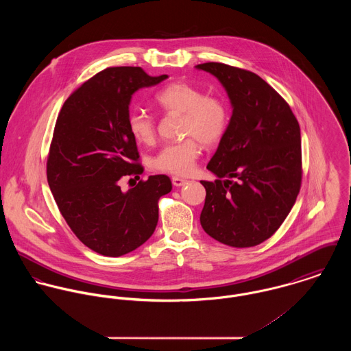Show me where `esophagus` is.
<instances>
[{"label": "esophagus", "instance_id": "esophagus-1", "mask_svg": "<svg viewBox=\"0 0 351 351\" xmlns=\"http://www.w3.org/2000/svg\"><path fill=\"white\" fill-rule=\"evenodd\" d=\"M171 182H173L174 186H182V185H185V184L188 182V180L181 178V177H173V178H171Z\"/></svg>", "mask_w": 351, "mask_h": 351}]
</instances>
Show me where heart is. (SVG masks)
I'll return each instance as SVG.
<instances>
[{
	"instance_id": "b5f03b06",
	"label": "heart",
	"mask_w": 351,
	"mask_h": 351,
	"mask_svg": "<svg viewBox=\"0 0 351 351\" xmlns=\"http://www.w3.org/2000/svg\"><path fill=\"white\" fill-rule=\"evenodd\" d=\"M159 109L181 114V135L186 139L165 146L152 159V169L174 176L193 171L200 155V141L205 146L220 142L230 124L228 104L220 97L206 96L201 89L186 82H171L154 97ZM128 130L142 145L155 141V121L149 113L135 110L128 116Z\"/></svg>"
}]
</instances>
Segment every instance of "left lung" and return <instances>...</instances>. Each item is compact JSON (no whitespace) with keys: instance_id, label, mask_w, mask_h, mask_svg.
Masks as SVG:
<instances>
[{"instance_id":"left-lung-1","label":"left lung","mask_w":351,"mask_h":351,"mask_svg":"<svg viewBox=\"0 0 351 351\" xmlns=\"http://www.w3.org/2000/svg\"><path fill=\"white\" fill-rule=\"evenodd\" d=\"M196 69L219 80L232 106L227 132L206 166L217 180L201 181L206 191L201 227L220 243L252 247L280 228L300 192V125L259 75L216 62Z\"/></svg>"}]
</instances>
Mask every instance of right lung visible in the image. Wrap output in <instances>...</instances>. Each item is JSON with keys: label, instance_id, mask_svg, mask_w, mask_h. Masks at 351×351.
<instances>
[{"label": "right lung", "instance_id": "obj_1", "mask_svg": "<svg viewBox=\"0 0 351 351\" xmlns=\"http://www.w3.org/2000/svg\"><path fill=\"white\" fill-rule=\"evenodd\" d=\"M141 67H109L64 101L56 119L47 181L55 202L77 238L105 256L142 246L155 231L158 200L171 191L167 176L123 192L124 176L143 173L136 141L128 130L132 95L158 85Z\"/></svg>", "mask_w": 351, "mask_h": 351}]
</instances>
